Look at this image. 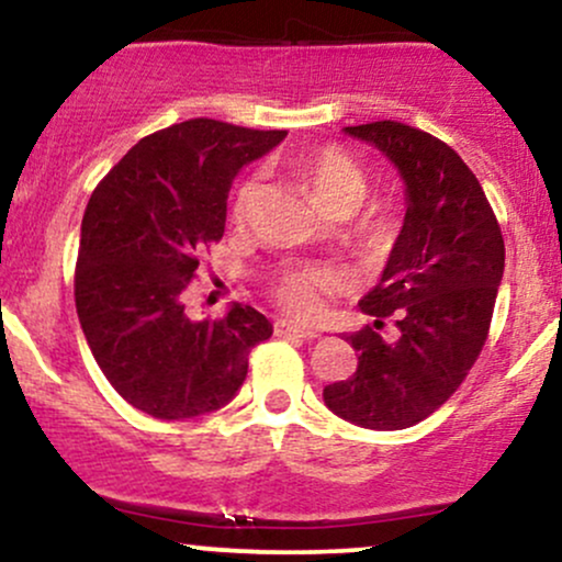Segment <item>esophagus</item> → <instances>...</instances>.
<instances>
[{
	"instance_id": "34e87169",
	"label": "esophagus",
	"mask_w": 562,
	"mask_h": 562,
	"mask_svg": "<svg viewBox=\"0 0 562 562\" xmlns=\"http://www.w3.org/2000/svg\"><path fill=\"white\" fill-rule=\"evenodd\" d=\"M274 333L280 335V338H301V340L319 338L317 330H306V327L293 325V322H288V319H277L274 322Z\"/></svg>"
}]
</instances>
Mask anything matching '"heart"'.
Returning a JSON list of instances; mask_svg holds the SVG:
<instances>
[{
    "instance_id": "heart-1",
    "label": "heart",
    "mask_w": 562,
    "mask_h": 562,
    "mask_svg": "<svg viewBox=\"0 0 562 562\" xmlns=\"http://www.w3.org/2000/svg\"><path fill=\"white\" fill-rule=\"evenodd\" d=\"M293 171L308 187L314 200L333 216H351L370 195V177L357 158L348 156L344 147L322 145L301 153L293 160ZM261 195V177L250 173L235 187L229 200V218L245 224L254 214L256 200ZM398 232V218L393 214L370 216L362 227L367 248H385ZM333 290V277L317 267L285 269L272 282V295L282 308L295 319H314L325 306V295Z\"/></svg>"
}]
</instances>
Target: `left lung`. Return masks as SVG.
<instances>
[{
  "mask_svg": "<svg viewBox=\"0 0 562 562\" xmlns=\"http://www.w3.org/2000/svg\"><path fill=\"white\" fill-rule=\"evenodd\" d=\"M375 145L406 184V214L383 277L359 301L372 325L346 335L357 372L325 385V404L372 430L417 425L449 402L479 359L505 272V240L465 160L398 121L346 126ZM385 318L400 335L383 339Z\"/></svg>",
  "mask_w": 562,
  "mask_h": 562,
  "instance_id": "8db88e82",
  "label": "left lung"
}]
</instances>
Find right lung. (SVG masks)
<instances>
[{
	"label": "right lung",
	"instance_id": "1",
	"mask_svg": "<svg viewBox=\"0 0 562 562\" xmlns=\"http://www.w3.org/2000/svg\"><path fill=\"white\" fill-rule=\"evenodd\" d=\"M282 128L190 119L139 139L94 187L81 222L76 312L102 375L158 420L224 406L248 353L272 335L254 306L190 319L184 293L218 243L232 179L285 139Z\"/></svg>",
	"mask_w": 562,
	"mask_h": 562
}]
</instances>
